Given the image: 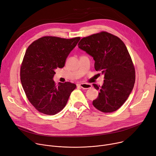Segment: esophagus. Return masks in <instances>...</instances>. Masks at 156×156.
Returning a JSON list of instances; mask_svg holds the SVG:
<instances>
[{"instance_id":"1","label":"esophagus","mask_w":156,"mask_h":156,"mask_svg":"<svg viewBox=\"0 0 156 156\" xmlns=\"http://www.w3.org/2000/svg\"><path fill=\"white\" fill-rule=\"evenodd\" d=\"M79 87H80L81 88L84 89H89L91 87H92V86H91V84H87V83H82V84H79L77 85Z\"/></svg>"}]
</instances>
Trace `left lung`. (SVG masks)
I'll return each mask as SVG.
<instances>
[{
	"instance_id": "left-lung-1",
	"label": "left lung",
	"mask_w": 156,
	"mask_h": 156,
	"mask_svg": "<svg viewBox=\"0 0 156 156\" xmlns=\"http://www.w3.org/2000/svg\"><path fill=\"white\" fill-rule=\"evenodd\" d=\"M78 47L93 57L95 70L105 76L103 86L93 84L99 91L93 106L103 113L116 111L129 98L135 81V67L125 43L101 31L82 38Z\"/></svg>"
}]
</instances>
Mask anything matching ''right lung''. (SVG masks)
Segmentation results:
<instances>
[{"label": "right lung", "instance_id": "1", "mask_svg": "<svg viewBox=\"0 0 156 156\" xmlns=\"http://www.w3.org/2000/svg\"><path fill=\"white\" fill-rule=\"evenodd\" d=\"M80 37L72 39L43 36L27 48L20 70L21 82L27 98L36 110L54 115L66 106L76 85L70 82L57 85L56 69L62 68Z\"/></svg>", "mask_w": 156, "mask_h": 156}]
</instances>
